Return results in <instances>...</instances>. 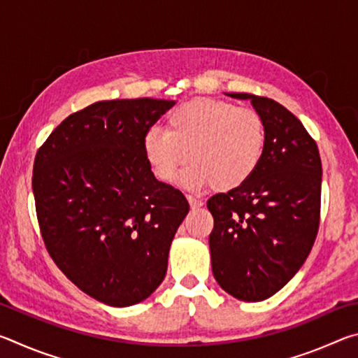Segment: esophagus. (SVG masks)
I'll return each instance as SVG.
<instances>
[{
    "instance_id": "34e87169",
    "label": "esophagus",
    "mask_w": 358,
    "mask_h": 358,
    "mask_svg": "<svg viewBox=\"0 0 358 358\" xmlns=\"http://www.w3.org/2000/svg\"><path fill=\"white\" fill-rule=\"evenodd\" d=\"M186 199H187V202H189L191 208H199V207H202V205H203V202L201 201V199H196V197H192V196H186Z\"/></svg>"
}]
</instances>
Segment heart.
<instances>
[{"mask_svg":"<svg viewBox=\"0 0 358 358\" xmlns=\"http://www.w3.org/2000/svg\"><path fill=\"white\" fill-rule=\"evenodd\" d=\"M265 124L250 107L229 101L194 98L169 113L166 129L150 128L142 148L151 171L161 181H172L180 167L189 189L210 183L220 191L243 186L260 166L265 151Z\"/></svg>","mask_w":358,"mask_h":358,"instance_id":"heart-1","label":"heart"}]
</instances>
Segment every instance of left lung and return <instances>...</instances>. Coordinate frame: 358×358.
<instances>
[{"label": "left lung", "mask_w": 358, "mask_h": 358, "mask_svg": "<svg viewBox=\"0 0 358 358\" xmlns=\"http://www.w3.org/2000/svg\"><path fill=\"white\" fill-rule=\"evenodd\" d=\"M227 96L251 101L266 142L250 181L208 199L211 270L235 299L262 301L292 280L314 245L322 164L314 138L286 107L248 93Z\"/></svg>", "instance_id": "left-lung-1"}]
</instances>
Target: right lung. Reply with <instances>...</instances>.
<instances>
[{
	"instance_id": "right-lung-1",
	"label": "right lung",
	"mask_w": 358,
	"mask_h": 358,
	"mask_svg": "<svg viewBox=\"0 0 358 358\" xmlns=\"http://www.w3.org/2000/svg\"><path fill=\"white\" fill-rule=\"evenodd\" d=\"M173 104L94 102L69 115L36 155L33 192L47 251L78 289L108 306L155 292L189 211L183 194L156 180L142 148L145 132Z\"/></svg>"
}]
</instances>
